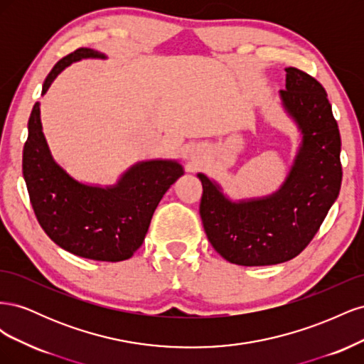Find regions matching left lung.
I'll list each match as a JSON object with an SVG mask.
<instances>
[{"label":"left lung","instance_id":"left-lung-1","mask_svg":"<svg viewBox=\"0 0 364 364\" xmlns=\"http://www.w3.org/2000/svg\"><path fill=\"white\" fill-rule=\"evenodd\" d=\"M285 71L281 98L302 132V144L281 190L266 199L235 203L199 174L206 237L220 255L238 266H270L299 255L340 191L341 141L325 87L302 70Z\"/></svg>","mask_w":364,"mask_h":364}]
</instances>
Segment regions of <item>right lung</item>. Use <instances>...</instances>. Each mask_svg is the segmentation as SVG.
<instances>
[{"label":"right lung","mask_w":364,"mask_h":364,"mask_svg":"<svg viewBox=\"0 0 364 364\" xmlns=\"http://www.w3.org/2000/svg\"><path fill=\"white\" fill-rule=\"evenodd\" d=\"M85 58L105 56L77 48L54 65L42 94L68 65ZM23 173L33 211L54 243L77 257L117 262L139 249L162 196L183 170L174 161H147L134 165L111 188L79 183L53 161L38 102L28 119Z\"/></svg>","instance_id":"obj_1"}]
</instances>
